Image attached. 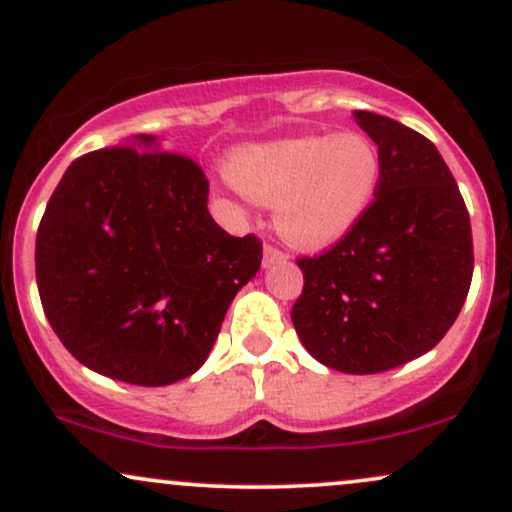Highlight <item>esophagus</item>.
I'll return each mask as SVG.
<instances>
[{
	"label": "esophagus",
	"instance_id": "obj_1",
	"mask_svg": "<svg viewBox=\"0 0 512 512\" xmlns=\"http://www.w3.org/2000/svg\"><path fill=\"white\" fill-rule=\"evenodd\" d=\"M284 260H286V255L279 248H274V245H264V257H262L264 267H272V264L284 262Z\"/></svg>",
	"mask_w": 512,
	"mask_h": 512
}]
</instances>
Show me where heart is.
<instances>
[{"mask_svg":"<svg viewBox=\"0 0 512 512\" xmlns=\"http://www.w3.org/2000/svg\"><path fill=\"white\" fill-rule=\"evenodd\" d=\"M228 178L243 195L274 207V228L286 243L320 250L366 216L383 158L363 134H305L240 146L228 158Z\"/></svg>","mask_w":512,"mask_h":512,"instance_id":"heart-1","label":"heart"}]
</instances>
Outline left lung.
<instances>
[{
  "label": "left lung",
  "instance_id": "8db88e82",
  "mask_svg": "<svg viewBox=\"0 0 512 512\" xmlns=\"http://www.w3.org/2000/svg\"><path fill=\"white\" fill-rule=\"evenodd\" d=\"M354 117L383 158L378 195L337 245L296 260L303 293L291 320L327 368L370 375L445 337L469 293L474 250L460 187L433 142L385 115Z\"/></svg>",
  "mask_w": 512,
  "mask_h": 512
}]
</instances>
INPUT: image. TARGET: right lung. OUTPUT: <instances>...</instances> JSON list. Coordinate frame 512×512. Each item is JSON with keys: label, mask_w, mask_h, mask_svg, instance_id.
<instances>
[{"label": "right lung", "mask_w": 512, "mask_h": 512, "mask_svg": "<svg viewBox=\"0 0 512 512\" xmlns=\"http://www.w3.org/2000/svg\"><path fill=\"white\" fill-rule=\"evenodd\" d=\"M207 199L202 168L151 134L67 168L38 226L35 279L76 361L144 387L202 368L262 262L260 238L228 236Z\"/></svg>", "instance_id": "obj_1"}]
</instances>
